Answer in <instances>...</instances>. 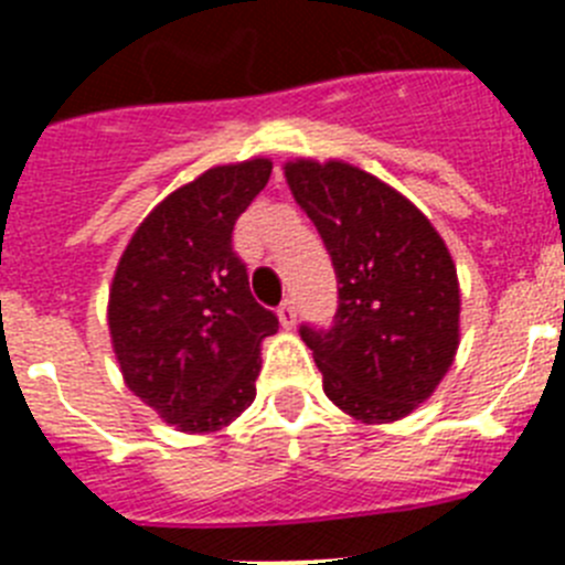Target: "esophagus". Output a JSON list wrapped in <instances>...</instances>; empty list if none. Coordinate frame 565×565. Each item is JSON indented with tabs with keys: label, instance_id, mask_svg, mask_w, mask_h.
Masks as SVG:
<instances>
[{
	"label": "esophagus",
	"instance_id": "34e87169",
	"mask_svg": "<svg viewBox=\"0 0 565 565\" xmlns=\"http://www.w3.org/2000/svg\"><path fill=\"white\" fill-rule=\"evenodd\" d=\"M277 313H279V322H282L286 328H291L294 322H297V302H294V297L282 299L277 308Z\"/></svg>",
	"mask_w": 565,
	"mask_h": 565
}]
</instances>
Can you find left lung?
Masks as SVG:
<instances>
[{"instance_id":"obj_1","label":"left lung","mask_w":565,"mask_h":565,"mask_svg":"<svg viewBox=\"0 0 565 565\" xmlns=\"http://www.w3.org/2000/svg\"><path fill=\"white\" fill-rule=\"evenodd\" d=\"M286 178L337 271L331 326H299L326 396L359 422L404 418L458 351L450 252L407 198L351 163L297 161Z\"/></svg>"}]
</instances>
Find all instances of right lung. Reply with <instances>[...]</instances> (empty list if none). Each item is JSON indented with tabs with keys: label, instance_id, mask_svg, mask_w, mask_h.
Returning a JSON list of instances; mask_svg holds the SVG:
<instances>
[{
	"label": "right lung",
	"instance_id": "1",
	"mask_svg": "<svg viewBox=\"0 0 565 565\" xmlns=\"http://www.w3.org/2000/svg\"><path fill=\"white\" fill-rule=\"evenodd\" d=\"M271 163L214 167L149 212L109 291V333L127 387L183 433H214L257 396L259 342L277 313L252 297L234 223Z\"/></svg>",
	"mask_w": 565,
	"mask_h": 565
}]
</instances>
